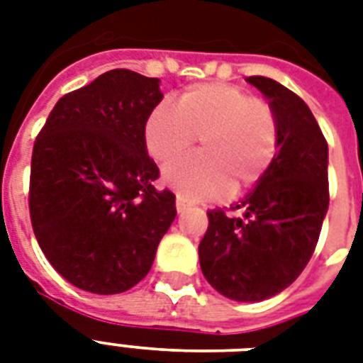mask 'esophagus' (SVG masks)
<instances>
[{
	"mask_svg": "<svg viewBox=\"0 0 363 363\" xmlns=\"http://www.w3.org/2000/svg\"><path fill=\"white\" fill-rule=\"evenodd\" d=\"M175 205H177V211H179V213H184V211L190 209V207H192V205H190V201H188V199L182 198V196H177Z\"/></svg>",
	"mask_w": 363,
	"mask_h": 363,
	"instance_id": "34e87169",
	"label": "esophagus"
}]
</instances>
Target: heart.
<instances>
[{"instance_id":"b5f03b06","label":"heart","mask_w":363,"mask_h":363,"mask_svg":"<svg viewBox=\"0 0 363 363\" xmlns=\"http://www.w3.org/2000/svg\"><path fill=\"white\" fill-rule=\"evenodd\" d=\"M201 143L198 156L165 169V181L192 201L248 190L265 175L279 150V124L269 105L224 82L194 84L175 107L158 105L145 124V145L169 164Z\"/></svg>"}]
</instances>
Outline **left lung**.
Masks as SVG:
<instances>
[{
  "label": "left lung",
  "mask_w": 363,
  "mask_h": 363,
  "mask_svg": "<svg viewBox=\"0 0 363 363\" xmlns=\"http://www.w3.org/2000/svg\"><path fill=\"white\" fill-rule=\"evenodd\" d=\"M269 99L279 124V152L232 218L207 211L199 265L216 292L262 301L290 286L315 252L330 205L328 143L299 96L267 77H248Z\"/></svg>",
  "instance_id": "1"
}]
</instances>
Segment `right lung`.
<instances>
[{
	"mask_svg": "<svg viewBox=\"0 0 363 363\" xmlns=\"http://www.w3.org/2000/svg\"><path fill=\"white\" fill-rule=\"evenodd\" d=\"M160 79L113 69L65 94L31 154L30 216L52 267L73 286L121 294L152 267L175 220V194L156 190L145 124Z\"/></svg>",
	"mask_w": 363,
	"mask_h": 363,
	"instance_id": "1",
	"label": "right lung"
}]
</instances>
